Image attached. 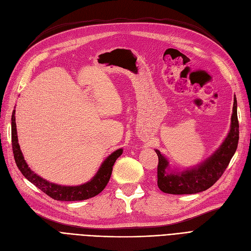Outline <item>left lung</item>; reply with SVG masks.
<instances>
[{
	"label": "left lung",
	"mask_w": 251,
	"mask_h": 251,
	"mask_svg": "<svg viewBox=\"0 0 251 251\" xmlns=\"http://www.w3.org/2000/svg\"><path fill=\"white\" fill-rule=\"evenodd\" d=\"M239 143V121L237 115V99L233 98L230 131L223 144L214 154L203 164L182 173L167 174L168 160L155 150L158 156L157 185L164 193L183 195L196 194L209 189L220 178L229 165V161L238 148Z\"/></svg>",
	"instance_id": "obj_1"
}]
</instances>
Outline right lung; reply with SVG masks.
Instances as JSON below:
<instances>
[{
    "instance_id": "add662e5",
    "label": "right lung",
    "mask_w": 251,
    "mask_h": 251,
    "mask_svg": "<svg viewBox=\"0 0 251 251\" xmlns=\"http://www.w3.org/2000/svg\"><path fill=\"white\" fill-rule=\"evenodd\" d=\"M14 115H15V110H13L12 117H11V142H12V151H13L15 164H17L22 174L25 176L30 182L33 183L35 187H37L39 190H42L51 198L55 200H60V201L85 200L98 195L99 193H101L105 189L111 176L112 166L115 165L117 158L122 154L123 152L122 149L116 150L114 153H111V154L104 160V163L99 169V171L97 172L96 176L91 181H88L81 185H77V187H63V185L55 184V183L47 181L43 179L40 176L36 175L33 171H31V169L26 164L18 142L17 124H15Z\"/></svg>"
}]
</instances>
